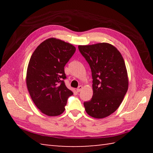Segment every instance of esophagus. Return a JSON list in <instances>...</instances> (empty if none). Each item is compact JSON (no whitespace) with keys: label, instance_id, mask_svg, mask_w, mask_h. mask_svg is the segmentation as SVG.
Wrapping results in <instances>:
<instances>
[{"label":"esophagus","instance_id":"34e87169","mask_svg":"<svg viewBox=\"0 0 153 153\" xmlns=\"http://www.w3.org/2000/svg\"><path fill=\"white\" fill-rule=\"evenodd\" d=\"M82 88H83V87H82V86H78V88H77L76 89V90H77V92H80L81 91V90H82Z\"/></svg>","mask_w":153,"mask_h":153}]
</instances>
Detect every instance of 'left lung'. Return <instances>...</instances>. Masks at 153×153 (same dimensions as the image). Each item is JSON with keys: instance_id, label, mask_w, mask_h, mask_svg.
<instances>
[{"instance_id": "left-lung-1", "label": "left lung", "mask_w": 153, "mask_h": 153, "mask_svg": "<svg viewBox=\"0 0 153 153\" xmlns=\"http://www.w3.org/2000/svg\"><path fill=\"white\" fill-rule=\"evenodd\" d=\"M79 51L92 71L93 95L84 102L90 116L102 119L113 113L128 89L125 61L120 52L108 43L79 45Z\"/></svg>"}]
</instances>
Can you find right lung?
Masks as SVG:
<instances>
[{"label": "right lung", "mask_w": 153, "mask_h": 153, "mask_svg": "<svg viewBox=\"0 0 153 153\" xmlns=\"http://www.w3.org/2000/svg\"><path fill=\"white\" fill-rule=\"evenodd\" d=\"M76 50L71 44L51 38L41 43L31 56L27 69V90L35 105L46 115L63 113L67 99L74 94L64 82V67Z\"/></svg>", "instance_id": "right-lung-1"}]
</instances>
